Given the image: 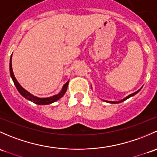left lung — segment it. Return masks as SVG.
Instances as JSON below:
<instances>
[{
    "label": "left lung",
    "instance_id": "8db88e82",
    "mask_svg": "<svg viewBox=\"0 0 157 157\" xmlns=\"http://www.w3.org/2000/svg\"><path fill=\"white\" fill-rule=\"evenodd\" d=\"M141 88H142V87H141ZM141 89H139V90H138V91H136L135 92H134V93L130 94L129 95H128V96H126V98H123V99H122V100H120V101H105V100H103V101H106V102H108V103H110V104H118V103H120V102H123V101H124L125 100L128 99V98H130V97H132V96H133V95H136V94L138 93V92H139L140 90H141Z\"/></svg>",
    "mask_w": 157,
    "mask_h": 157
}]
</instances>
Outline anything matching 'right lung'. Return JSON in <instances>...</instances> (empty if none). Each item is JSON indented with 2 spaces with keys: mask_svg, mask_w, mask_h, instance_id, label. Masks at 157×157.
<instances>
[{
  "mask_svg": "<svg viewBox=\"0 0 157 157\" xmlns=\"http://www.w3.org/2000/svg\"><path fill=\"white\" fill-rule=\"evenodd\" d=\"M10 76H11V77H12L13 83H14L15 86H16V89H17V90L19 91V93H20L25 98L31 101L34 102V103L37 104V105H49V104H52V103H53V102L56 101H58L59 99H60V98H62V97H63V95H65L66 91H67V86H68L69 80L67 82V83L64 84V86H62V90H61V92H59V93H58L57 95H52V96L48 97V98H39V97L34 96V95H33L32 94H31L30 92H28L27 90H25L22 86L19 83V82L17 81V80H16V77H15L14 74H13V71L12 56H11V57H10Z\"/></svg>",
  "mask_w": 157,
  "mask_h": 157,
  "instance_id": "obj_1",
  "label": "right lung"
}]
</instances>
